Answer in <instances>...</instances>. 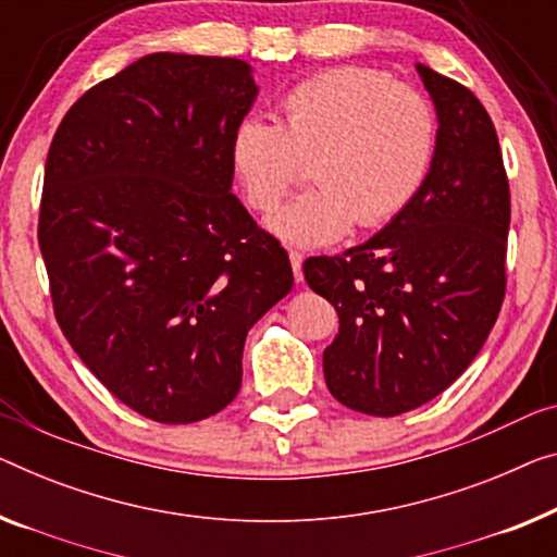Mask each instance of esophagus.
<instances>
[{
    "mask_svg": "<svg viewBox=\"0 0 557 557\" xmlns=\"http://www.w3.org/2000/svg\"><path fill=\"white\" fill-rule=\"evenodd\" d=\"M302 260H305L302 252H297V250L289 252V262H293V272H295L297 282H302Z\"/></svg>",
    "mask_w": 557,
    "mask_h": 557,
    "instance_id": "34e87169",
    "label": "esophagus"
}]
</instances>
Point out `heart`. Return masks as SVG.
I'll use <instances>...</instances> for the list:
<instances>
[{"mask_svg":"<svg viewBox=\"0 0 557 557\" xmlns=\"http://www.w3.org/2000/svg\"><path fill=\"white\" fill-rule=\"evenodd\" d=\"M440 124L430 99L368 66H335L297 82L280 99V124L237 122L230 160L245 202L272 212L300 185L307 162L318 187L277 210L270 230L300 247L383 227L425 187Z\"/></svg>","mask_w":557,"mask_h":557,"instance_id":"1","label":"heart"}]
</instances>
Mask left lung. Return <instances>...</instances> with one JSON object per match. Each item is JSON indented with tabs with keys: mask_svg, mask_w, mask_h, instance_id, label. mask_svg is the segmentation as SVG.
Masks as SVG:
<instances>
[{
	"mask_svg": "<svg viewBox=\"0 0 557 557\" xmlns=\"http://www.w3.org/2000/svg\"><path fill=\"white\" fill-rule=\"evenodd\" d=\"M440 139L418 199L345 255L307 257L305 280L339 314L325 383L377 418L433 400L475 360L505 300L510 185L480 99L418 64Z\"/></svg>",
	"mask_w": 557,
	"mask_h": 557,
	"instance_id": "8db88e82",
	"label": "left lung"
}]
</instances>
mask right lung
Listing matches in <instances>:
<instances>
[{
    "mask_svg": "<svg viewBox=\"0 0 557 557\" xmlns=\"http://www.w3.org/2000/svg\"><path fill=\"white\" fill-rule=\"evenodd\" d=\"M257 95L235 57L157 52L74 102L39 202L54 318L120 403L185 425L243 383L250 330L293 264L230 193V139Z\"/></svg>",
    "mask_w": 557,
    "mask_h": 557,
    "instance_id": "add662e5",
    "label": "right lung"
}]
</instances>
